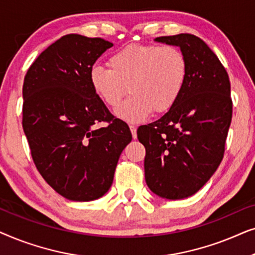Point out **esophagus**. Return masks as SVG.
<instances>
[{"mask_svg":"<svg viewBox=\"0 0 255 255\" xmlns=\"http://www.w3.org/2000/svg\"><path fill=\"white\" fill-rule=\"evenodd\" d=\"M130 130H131V133H132V137H133V139L137 138V128H135L134 125H130Z\"/></svg>","mask_w":255,"mask_h":255,"instance_id":"obj_1","label":"esophagus"}]
</instances>
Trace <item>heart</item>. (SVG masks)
I'll return each mask as SVG.
<instances>
[{
    "mask_svg": "<svg viewBox=\"0 0 255 255\" xmlns=\"http://www.w3.org/2000/svg\"><path fill=\"white\" fill-rule=\"evenodd\" d=\"M108 66L90 69V85L110 108H116L128 89L131 95L116 115L130 123L144 121L153 110L162 114L172 109L188 78L186 55L173 45H127L111 55Z\"/></svg>",
    "mask_w": 255,
    "mask_h": 255,
    "instance_id": "obj_1",
    "label": "heart"
}]
</instances>
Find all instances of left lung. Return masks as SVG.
I'll return each instance as SVG.
<instances>
[{
	"instance_id": "8db88e82",
	"label": "left lung",
	"mask_w": 255,
	"mask_h": 255,
	"mask_svg": "<svg viewBox=\"0 0 255 255\" xmlns=\"http://www.w3.org/2000/svg\"><path fill=\"white\" fill-rule=\"evenodd\" d=\"M179 46L188 61L180 99L158 121L139 127L145 146V180L160 197L181 200L197 193L222 162L232 120L228 72L201 38L189 33L155 38Z\"/></svg>"
}]
</instances>
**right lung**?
Instances as JSON below:
<instances>
[{
  "mask_svg": "<svg viewBox=\"0 0 255 255\" xmlns=\"http://www.w3.org/2000/svg\"><path fill=\"white\" fill-rule=\"evenodd\" d=\"M102 38L66 34L41 52L23 83V130L38 172L61 196L88 202L109 190L132 134L89 81L113 46ZM107 125L99 128L100 123Z\"/></svg>",
  "mask_w": 255,
  "mask_h": 255,
  "instance_id": "1",
  "label": "right lung"
}]
</instances>
